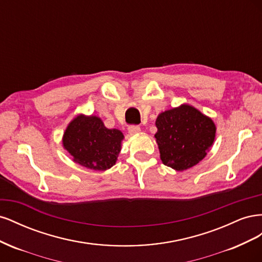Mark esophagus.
<instances>
[{
    "instance_id": "1",
    "label": "esophagus",
    "mask_w": 262,
    "mask_h": 262,
    "mask_svg": "<svg viewBox=\"0 0 262 262\" xmlns=\"http://www.w3.org/2000/svg\"><path fill=\"white\" fill-rule=\"evenodd\" d=\"M128 131L131 136H136V134H138L141 131V128L139 125H130L128 128Z\"/></svg>"
}]
</instances>
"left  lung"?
<instances>
[{
	"instance_id": "left-lung-1",
	"label": "left lung",
	"mask_w": 262,
	"mask_h": 262,
	"mask_svg": "<svg viewBox=\"0 0 262 262\" xmlns=\"http://www.w3.org/2000/svg\"><path fill=\"white\" fill-rule=\"evenodd\" d=\"M155 125L161 160L177 171L200 163L215 139L216 126L212 119L188 104L161 113Z\"/></svg>"
}]
</instances>
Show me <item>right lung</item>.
I'll return each mask as SVG.
<instances>
[{
	"mask_svg": "<svg viewBox=\"0 0 262 262\" xmlns=\"http://www.w3.org/2000/svg\"><path fill=\"white\" fill-rule=\"evenodd\" d=\"M123 139L120 130L106 128L99 117L81 114L68 124L62 144L73 162L89 169L104 171L116 164Z\"/></svg>",
	"mask_w": 262,
	"mask_h": 262,
	"instance_id": "add662e5",
	"label": "right lung"
}]
</instances>
